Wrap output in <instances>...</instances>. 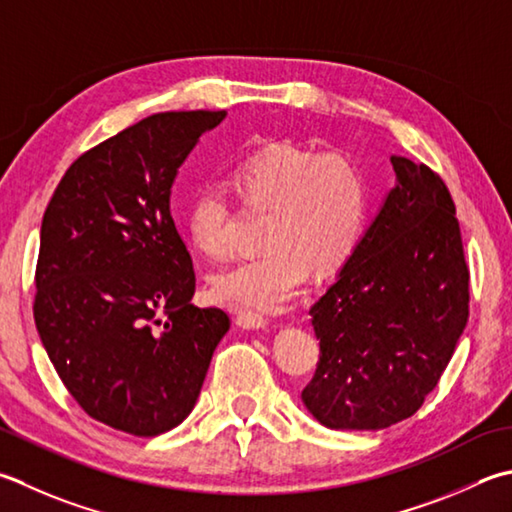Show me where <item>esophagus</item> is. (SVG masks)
Wrapping results in <instances>:
<instances>
[{
    "mask_svg": "<svg viewBox=\"0 0 512 512\" xmlns=\"http://www.w3.org/2000/svg\"><path fill=\"white\" fill-rule=\"evenodd\" d=\"M235 315H237L235 317L237 326L244 328V330H264L268 326L266 317L257 315V313H250V310H237Z\"/></svg>",
    "mask_w": 512,
    "mask_h": 512,
    "instance_id": "esophagus-1",
    "label": "esophagus"
}]
</instances>
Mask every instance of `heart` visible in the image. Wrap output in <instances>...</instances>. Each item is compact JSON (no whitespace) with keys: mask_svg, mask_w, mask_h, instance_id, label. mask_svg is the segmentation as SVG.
I'll return each mask as SVG.
<instances>
[{"mask_svg":"<svg viewBox=\"0 0 512 512\" xmlns=\"http://www.w3.org/2000/svg\"><path fill=\"white\" fill-rule=\"evenodd\" d=\"M233 193L248 206L268 208L262 255L246 257L213 277V295L237 308L282 313L317 275L337 273L364 235L370 186L364 166L342 150L315 155L299 144L257 150L228 173ZM228 197L204 186L190 199L186 235L206 259H226Z\"/></svg>","mask_w":512,"mask_h":512,"instance_id":"b5f03b06","label":"heart"}]
</instances>
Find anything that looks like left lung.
I'll return each instance as SVG.
<instances>
[{"label":"left lung","instance_id":"left-lung-1","mask_svg":"<svg viewBox=\"0 0 512 512\" xmlns=\"http://www.w3.org/2000/svg\"><path fill=\"white\" fill-rule=\"evenodd\" d=\"M390 164L395 186L310 308L322 355L302 402L333 430H382L417 413L468 322L453 197L428 166Z\"/></svg>","mask_w":512,"mask_h":512}]
</instances>
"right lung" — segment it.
Wrapping results in <instances>:
<instances>
[{
    "label": "right lung",
    "mask_w": 512,
    "mask_h": 512,
    "mask_svg": "<svg viewBox=\"0 0 512 512\" xmlns=\"http://www.w3.org/2000/svg\"><path fill=\"white\" fill-rule=\"evenodd\" d=\"M226 110L157 113L73 162L39 235L35 324L68 393L115 430L155 437L195 408L230 319L197 308L170 215L179 168Z\"/></svg>",
    "instance_id": "right-lung-1"
}]
</instances>
